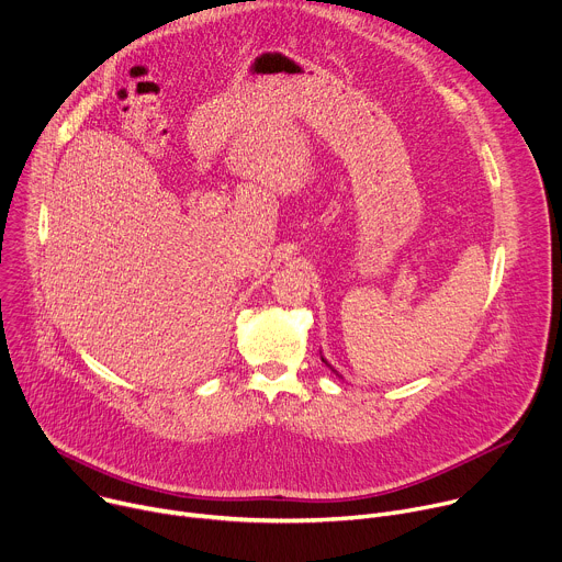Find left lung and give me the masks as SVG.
<instances>
[{
	"label": "left lung",
	"mask_w": 562,
	"mask_h": 562,
	"mask_svg": "<svg viewBox=\"0 0 562 562\" xmlns=\"http://www.w3.org/2000/svg\"><path fill=\"white\" fill-rule=\"evenodd\" d=\"M323 362H325V364H327V367H331V364H329V362H327V360H325V358H323ZM331 371H334V373H336V375H340V373H338V371H336V369H334V367H331Z\"/></svg>",
	"instance_id": "1"
}]
</instances>
